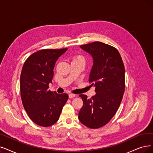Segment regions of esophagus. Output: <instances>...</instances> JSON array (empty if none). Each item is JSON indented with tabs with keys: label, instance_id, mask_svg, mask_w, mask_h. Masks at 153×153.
I'll return each mask as SVG.
<instances>
[{
	"label": "esophagus",
	"instance_id": "34e87169",
	"mask_svg": "<svg viewBox=\"0 0 153 153\" xmlns=\"http://www.w3.org/2000/svg\"><path fill=\"white\" fill-rule=\"evenodd\" d=\"M68 96H69L70 99H72V98L75 97V94H70L68 95Z\"/></svg>",
	"mask_w": 153,
	"mask_h": 153
}]
</instances>
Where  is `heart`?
<instances>
[{"label": "heart", "instance_id": "b5f03b06", "mask_svg": "<svg viewBox=\"0 0 153 153\" xmlns=\"http://www.w3.org/2000/svg\"><path fill=\"white\" fill-rule=\"evenodd\" d=\"M73 61H83L84 62V59L80 55H75L73 57Z\"/></svg>", "mask_w": 153, "mask_h": 153}]
</instances>
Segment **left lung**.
<instances>
[{
  "label": "left lung",
  "mask_w": 153,
  "mask_h": 153,
  "mask_svg": "<svg viewBox=\"0 0 153 153\" xmlns=\"http://www.w3.org/2000/svg\"><path fill=\"white\" fill-rule=\"evenodd\" d=\"M80 48L93 57L94 65L88 81L96 94L88 99L80 96L83 104L78 113L81 123L90 129L106 125L117 112L125 90V68L115 48L95 41Z\"/></svg>",
  "instance_id": "obj_1"
}]
</instances>
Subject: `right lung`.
<instances>
[{"label":"right lung","mask_w":153,"mask_h":153,"mask_svg":"<svg viewBox=\"0 0 153 153\" xmlns=\"http://www.w3.org/2000/svg\"><path fill=\"white\" fill-rule=\"evenodd\" d=\"M68 48L45 49L34 53L24 62L20 77L23 106L30 119L42 127H49L59 119L68 95L48 89L58 58Z\"/></svg>","instance_id":"right-lung-1"}]
</instances>
